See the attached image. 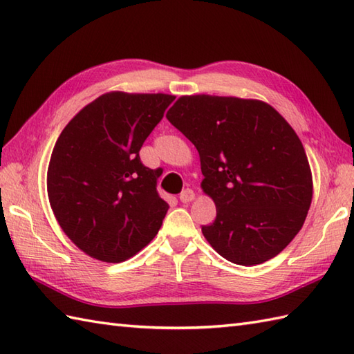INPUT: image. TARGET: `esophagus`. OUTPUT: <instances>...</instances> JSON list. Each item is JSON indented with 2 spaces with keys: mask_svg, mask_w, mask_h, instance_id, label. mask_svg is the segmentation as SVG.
I'll return each mask as SVG.
<instances>
[{
  "mask_svg": "<svg viewBox=\"0 0 354 354\" xmlns=\"http://www.w3.org/2000/svg\"><path fill=\"white\" fill-rule=\"evenodd\" d=\"M194 199V192L190 189H185L183 190V193L179 194V201L183 202V204H187V202H192Z\"/></svg>",
  "mask_w": 354,
  "mask_h": 354,
  "instance_id": "1",
  "label": "esophagus"
}]
</instances>
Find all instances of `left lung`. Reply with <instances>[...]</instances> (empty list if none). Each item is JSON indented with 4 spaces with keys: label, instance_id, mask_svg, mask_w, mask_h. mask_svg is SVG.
I'll return each instance as SVG.
<instances>
[{
    "label": "left lung",
    "instance_id": "8db88e82",
    "mask_svg": "<svg viewBox=\"0 0 354 354\" xmlns=\"http://www.w3.org/2000/svg\"><path fill=\"white\" fill-rule=\"evenodd\" d=\"M169 122L198 149L201 187L216 219L202 234L231 263L254 266L298 234L313 181L301 140L270 104L239 97L183 95Z\"/></svg>",
    "mask_w": 354,
    "mask_h": 354
}]
</instances>
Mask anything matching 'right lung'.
I'll return each mask as SVG.
<instances>
[{
  "mask_svg": "<svg viewBox=\"0 0 354 354\" xmlns=\"http://www.w3.org/2000/svg\"><path fill=\"white\" fill-rule=\"evenodd\" d=\"M173 100L160 93H106L59 135L47 171L50 205L89 257L124 261L160 231L169 204L156 192L160 175L141 162L140 149Z\"/></svg>",
  "mask_w": 354,
  "mask_h": 354,
  "instance_id": "right-lung-1",
  "label": "right lung"
}]
</instances>
